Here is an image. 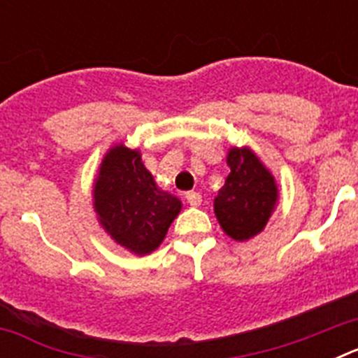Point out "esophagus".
I'll list each match as a JSON object with an SVG mask.
<instances>
[{
	"mask_svg": "<svg viewBox=\"0 0 358 358\" xmlns=\"http://www.w3.org/2000/svg\"><path fill=\"white\" fill-rule=\"evenodd\" d=\"M186 201H188L189 206H201L202 195L199 194V192H188V194H186Z\"/></svg>",
	"mask_w": 358,
	"mask_h": 358,
	"instance_id": "esophagus-1",
	"label": "esophagus"
}]
</instances>
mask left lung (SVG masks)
Returning <instances> with one entry per match:
<instances>
[{
    "label": "left lung",
    "mask_w": 358,
    "mask_h": 358,
    "mask_svg": "<svg viewBox=\"0 0 358 358\" xmlns=\"http://www.w3.org/2000/svg\"><path fill=\"white\" fill-rule=\"evenodd\" d=\"M229 176L215 197L217 220L227 236L245 242L267 226L278 201L274 176L251 148H229Z\"/></svg>",
    "instance_id": "8db88e82"
}]
</instances>
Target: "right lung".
Here are the masks:
<instances>
[{"label":"right lung","mask_w":358,"mask_h":358,"mask_svg":"<svg viewBox=\"0 0 358 358\" xmlns=\"http://www.w3.org/2000/svg\"><path fill=\"white\" fill-rule=\"evenodd\" d=\"M93 206L107 235L134 255H148L166 236L182 204L157 188L141 154L125 145L109 148L94 179Z\"/></svg>","instance_id":"1"}]
</instances>
